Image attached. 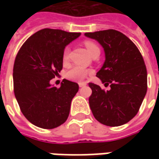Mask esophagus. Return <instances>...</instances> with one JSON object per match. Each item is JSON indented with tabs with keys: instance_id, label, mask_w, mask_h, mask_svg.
<instances>
[{
	"instance_id": "obj_1",
	"label": "esophagus",
	"mask_w": 159,
	"mask_h": 159,
	"mask_svg": "<svg viewBox=\"0 0 159 159\" xmlns=\"http://www.w3.org/2000/svg\"><path fill=\"white\" fill-rule=\"evenodd\" d=\"M86 85H87V83H85V82L79 83V87H80V88H83V87H85Z\"/></svg>"
}]
</instances>
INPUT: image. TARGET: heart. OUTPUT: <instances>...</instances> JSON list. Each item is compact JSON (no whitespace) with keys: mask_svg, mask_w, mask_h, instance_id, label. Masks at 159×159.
<instances>
[{"mask_svg":"<svg viewBox=\"0 0 159 159\" xmlns=\"http://www.w3.org/2000/svg\"><path fill=\"white\" fill-rule=\"evenodd\" d=\"M85 46H86L90 55L96 50H99L98 46L95 44V42H93L91 40L85 41ZM68 57H69V48H66L64 49V54H63V60L65 62L68 60ZM89 70H86L85 68H83L81 66H73L72 68H70V70L66 72V78L70 80H72V81L80 82V81L85 80V79L89 75Z\"/></svg>","mask_w":159,"mask_h":159,"instance_id":"1","label":"heart"}]
</instances>
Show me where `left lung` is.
I'll return each instance as SVG.
<instances>
[{"label": "left lung", "mask_w": 159, "mask_h": 159, "mask_svg": "<svg viewBox=\"0 0 159 159\" xmlns=\"http://www.w3.org/2000/svg\"><path fill=\"white\" fill-rule=\"evenodd\" d=\"M85 36L102 47L105 61L96 77L111 87L104 91L89 83L92 113L103 125H124L137 114L147 92V70L142 54L129 38L116 30L86 33Z\"/></svg>", "instance_id": "1"}]
</instances>
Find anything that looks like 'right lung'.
<instances>
[{"instance_id": "add662e5", "label": "right lung", "mask_w": 159, "mask_h": 159, "mask_svg": "<svg viewBox=\"0 0 159 159\" xmlns=\"http://www.w3.org/2000/svg\"><path fill=\"white\" fill-rule=\"evenodd\" d=\"M80 34L42 29L28 38L16 57L13 68L16 99L24 116L38 127L52 129L68 119L79 85L63 80L57 89L50 80L63 69L65 47Z\"/></svg>"}]
</instances>
